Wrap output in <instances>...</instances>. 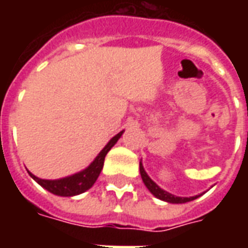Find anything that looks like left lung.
Wrapping results in <instances>:
<instances>
[{
  "label": "left lung",
  "instance_id": "obj_1",
  "mask_svg": "<svg viewBox=\"0 0 248 248\" xmlns=\"http://www.w3.org/2000/svg\"><path fill=\"white\" fill-rule=\"evenodd\" d=\"M140 177H142V181L145 183V186L149 188V191L154 195L155 198L158 199H161V201H165V202H169V203H186V202H190V201H194V199H197L198 197H201V195H195V197H190V198H186V197H177V195H172L170 192L165 191L163 188L158 186L153 179H151L149 175H147V172L145 171V169L142 166V162H140Z\"/></svg>",
  "mask_w": 248,
  "mask_h": 248
}]
</instances>
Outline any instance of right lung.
<instances>
[{
	"label": "right lung",
	"mask_w": 248,
	"mask_h": 248,
	"mask_svg": "<svg viewBox=\"0 0 248 248\" xmlns=\"http://www.w3.org/2000/svg\"><path fill=\"white\" fill-rule=\"evenodd\" d=\"M124 134V131H121L118 134L113 137L111 140H108V143L102 149V151L97 155V158L90 163V166H87L85 170L73 174L70 177L61 178V179H41V178L35 177L31 172H29V175L35 182L41 185L45 190L50 191L54 195H60V197H74L78 194H82L86 190H89L90 187L95 183V181L99 177V174L102 171L103 162H105V156L108 154L110 149L113 147L117 140L121 138V135Z\"/></svg>",
	"instance_id": "right-lung-1"
}]
</instances>
